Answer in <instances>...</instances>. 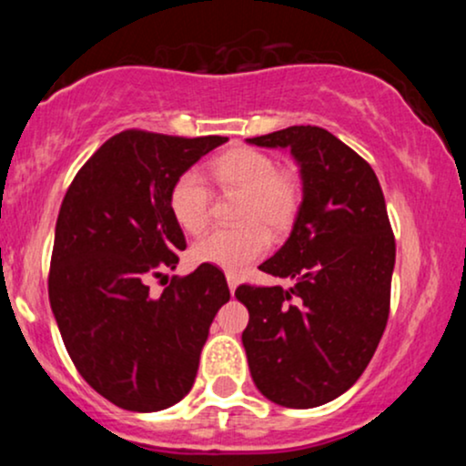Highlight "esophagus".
Here are the masks:
<instances>
[{
  "mask_svg": "<svg viewBox=\"0 0 466 466\" xmlns=\"http://www.w3.org/2000/svg\"><path fill=\"white\" fill-rule=\"evenodd\" d=\"M228 285H229V291H237V285H238V278L234 274H228Z\"/></svg>",
  "mask_w": 466,
  "mask_h": 466,
  "instance_id": "1",
  "label": "esophagus"
}]
</instances>
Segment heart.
I'll list each match as a JSON object with an SVG mask.
<instances>
[{
    "label": "heart",
    "instance_id": "heart-1",
    "mask_svg": "<svg viewBox=\"0 0 466 466\" xmlns=\"http://www.w3.org/2000/svg\"><path fill=\"white\" fill-rule=\"evenodd\" d=\"M210 175L223 192H240L237 228H218L192 245V258L238 274L269 249L274 232H287L302 206V184L291 170L278 168L276 157L251 147L229 148L210 164ZM170 215L188 234H199L210 221L212 192L201 173L186 170L168 192Z\"/></svg>",
    "mask_w": 466,
    "mask_h": 466
}]
</instances>
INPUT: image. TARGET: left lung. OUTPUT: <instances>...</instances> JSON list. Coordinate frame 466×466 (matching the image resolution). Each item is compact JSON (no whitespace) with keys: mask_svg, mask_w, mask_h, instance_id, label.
Segmentation results:
<instances>
[{"mask_svg":"<svg viewBox=\"0 0 466 466\" xmlns=\"http://www.w3.org/2000/svg\"><path fill=\"white\" fill-rule=\"evenodd\" d=\"M291 148L304 197L287 243L260 265L296 285H240L251 379L285 408H318L344 394L370 363L390 315L394 232L372 166L319 127L249 137Z\"/></svg>","mask_w":466,"mask_h":466,"instance_id":"left-lung-1","label":"left lung"}]
</instances>
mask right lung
Instances as JSON below:
<instances>
[{
  "label": "right lung",
  "instance_id": "add662e5",
  "mask_svg": "<svg viewBox=\"0 0 466 466\" xmlns=\"http://www.w3.org/2000/svg\"><path fill=\"white\" fill-rule=\"evenodd\" d=\"M223 142L127 129L83 164L63 197L47 276L52 313L80 377L122 410H166L190 392L212 319L229 300L215 265L173 276L159 298L148 291L186 249L170 186Z\"/></svg>",
  "mask_w": 466,
  "mask_h": 466
}]
</instances>
